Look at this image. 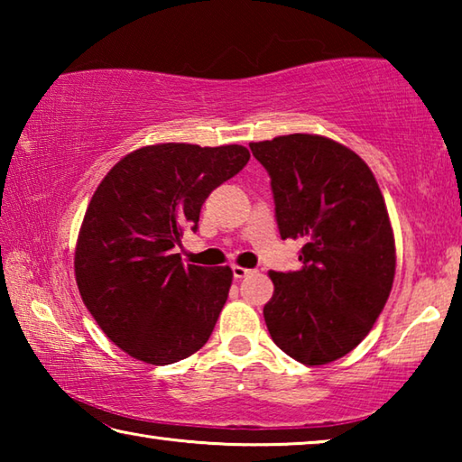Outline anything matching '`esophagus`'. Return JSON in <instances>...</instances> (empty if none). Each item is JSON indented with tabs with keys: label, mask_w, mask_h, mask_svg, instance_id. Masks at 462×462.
Here are the masks:
<instances>
[{
	"label": "esophagus",
	"mask_w": 462,
	"mask_h": 462,
	"mask_svg": "<svg viewBox=\"0 0 462 462\" xmlns=\"http://www.w3.org/2000/svg\"><path fill=\"white\" fill-rule=\"evenodd\" d=\"M232 273H234V279H242V277L250 275V273H253V271L240 267V264H232Z\"/></svg>",
	"instance_id": "1"
}]
</instances>
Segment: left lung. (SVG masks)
<instances>
[{
    "label": "left lung",
    "instance_id": "left-lung-1",
    "mask_svg": "<svg viewBox=\"0 0 462 462\" xmlns=\"http://www.w3.org/2000/svg\"><path fill=\"white\" fill-rule=\"evenodd\" d=\"M250 151L271 177L281 238L303 240L300 271L269 273V334L297 363H332L371 332L393 287L385 199L361 156L326 136H277Z\"/></svg>",
    "mask_w": 462,
    "mask_h": 462
}]
</instances>
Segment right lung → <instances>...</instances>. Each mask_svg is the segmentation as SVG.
I'll list each match as a JSON object with an SVG mask.
<instances>
[{
  "instance_id": "add662e5",
  "label": "right lung",
  "mask_w": 462,
  "mask_h": 462,
  "mask_svg": "<svg viewBox=\"0 0 462 462\" xmlns=\"http://www.w3.org/2000/svg\"><path fill=\"white\" fill-rule=\"evenodd\" d=\"M250 159L240 144L143 146L109 169L75 248L81 300L104 334L148 365H171L208 342L228 300L230 267L181 263L203 201Z\"/></svg>"
}]
</instances>
